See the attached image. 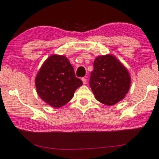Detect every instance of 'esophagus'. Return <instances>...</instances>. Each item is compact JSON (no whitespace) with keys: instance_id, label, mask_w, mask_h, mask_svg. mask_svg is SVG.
<instances>
[{"instance_id":"1","label":"esophagus","mask_w":159,"mask_h":159,"mask_svg":"<svg viewBox=\"0 0 159 159\" xmlns=\"http://www.w3.org/2000/svg\"><path fill=\"white\" fill-rule=\"evenodd\" d=\"M81 80H82V82H83L84 84H86V78H82Z\"/></svg>"}]
</instances>
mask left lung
I'll use <instances>...</instances> for the list:
<instances>
[{
    "label": "left lung",
    "instance_id": "obj_1",
    "mask_svg": "<svg viewBox=\"0 0 159 159\" xmlns=\"http://www.w3.org/2000/svg\"><path fill=\"white\" fill-rule=\"evenodd\" d=\"M89 85L97 100L113 105L125 97L130 88L131 77L122 63L111 54L95 59Z\"/></svg>",
    "mask_w": 159,
    "mask_h": 159
}]
</instances>
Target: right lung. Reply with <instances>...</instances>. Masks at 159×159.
I'll use <instances>...</instances> for the list:
<instances>
[{
	"mask_svg": "<svg viewBox=\"0 0 159 159\" xmlns=\"http://www.w3.org/2000/svg\"><path fill=\"white\" fill-rule=\"evenodd\" d=\"M69 60L63 55L54 54L43 62L35 77V87L41 99L53 107L67 104L75 91L82 86Z\"/></svg>",
	"mask_w": 159,
	"mask_h": 159,
	"instance_id": "right-lung-1",
	"label": "right lung"
}]
</instances>
